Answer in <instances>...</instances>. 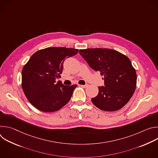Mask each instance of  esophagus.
Here are the masks:
<instances>
[{
  "label": "esophagus",
  "instance_id": "34e87169",
  "mask_svg": "<svg viewBox=\"0 0 158 158\" xmlns=\"http://www.w3.org/2000/svg\"><path fill=\"white\" fill-rule=\"evenodd\" d=\"M81 86H82V87H84V88H85V87H87L88 86V84H85V85H81Z\"/></svg>",
  "mask_w": 158,
  "mask_h": 158
}]
</instances>
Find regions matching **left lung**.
Returning a JSON list of instances; mask_svg holds the SVG:
<instances>
[{
    "instance_id": "left-lung-1",
    "label": "left lung",
    "mask_w": 158,
    "mask_h": 158,
    "mask_svg": "<svg viewBox=\"0 0 158 158\" xmlns=\"http://www.w3.org/2000/svg\"><path fill=\"white\" fill-rule=\"evenodd\" d=\"M79 52L104 80V86L98 87L99 93L91 99L92 102L105 111H116L124 106L136 87L137 75L129 59L109 49H81Z\"/></svg>"
}]
</instances>
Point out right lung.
Returning <instances> with one entry per match:
<instances>
[{"mask_svg":"<svg viewBox=\"0 0 158 158\" xmlns=\"http://www.w3.org/2000/svg\"><path fill=\"white\" fill-rule=\"evenodd\" d=\"M78 49L48 48L35 52L22 71V87L30 103L46 112L59 110L68 102L76 84L65 85L56 82L62 73L65 59L75 56Z\"/></svg>","mask_w":158,"mask_h":158,"instance_id":"obj_1","label":"right lung"}]
</instances>
